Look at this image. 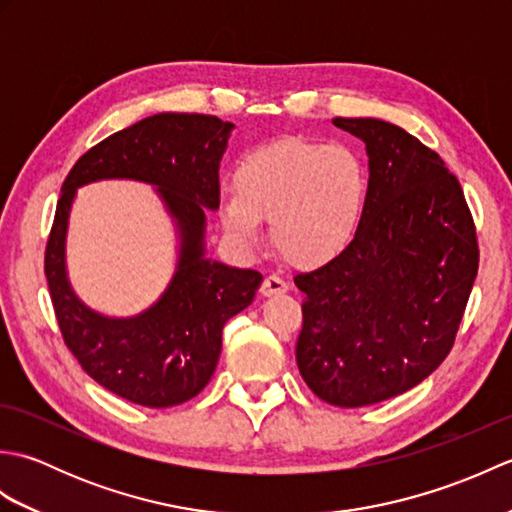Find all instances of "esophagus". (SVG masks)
I'll return each instance as SVG.
<instances>
[{
  "instance_id": "obj_1",
  "label": "esophagus",
  "mask_w": 512,
  "mask_h": 512,
  "mask_svg": "<svg viewBox=\"0 0 512 512\" xmlns=\"http://www.w3.org/2000/svg\"><path fill=\"white\" fill-rule=\"evenodd\" d=\"M288 281L281 279L279 275H268L262 284V295L264 297H275V295H284L288 292Z\"/></svg>"
}]
</instances>
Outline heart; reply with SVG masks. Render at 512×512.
<instances>
[{"instance_id": "obj_1", "label": "heart", "mask_w": 512, "mask_h": 512, "mask_svg": "<svg viewBox=\"0 0 512 512\" xmlns=\"http://www.w3.org/2000/svg\"><path fill=\"white\" fill-rule=\"evenodd\" d=\"M367 202V171L356 151L306 138L262 145L235 165L233 195L220 202V222L237 246L273 242L288 262L323 266L352 244Z\"/></svg>"}]
</instances>
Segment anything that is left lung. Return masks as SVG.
<instances>
[{
    "label": "left lung",
    "mask_w": 512,
    "mask_h": 512,
    "mask_svg": "<svg viewBox=\"0 0 512 512\" xmlns=\"http://www.w3.org/2000/svg\"><path fill=\"white\" fill-rule=\"evenodd\" d=\"M369 158L363 220L339 257L295 277L306 299L297 365L336 407L405 394L436 372L480 266L458 178L416 136L378 118H334Z\"/></svg>",
    "instance_id": "1"
}]
</instances>
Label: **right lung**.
I'll return each mask as SVG.
<instances>
[{
  "label": "right lung",
  "instance_id": "right-lung-1",
  "mask_svg": "<svg viewBox=\"0 0 512 512\" xmlns=\"http://www.w3.org/2000/svg\"><path fill=\"white\" fill-rule=\"evenodd\" d=\"M233 123L204 114H156L83 154L61 187L46 246V279L65 345L85 374L136 405L187 402L209 383L226 321L262 286L257 270L206 257V209L220 206V160ZM99 179L157 187L179 233V262L166 292L134 318H105L75 297L64 237L75 189Z\"/></svg>",
  "mask_w": 512,
  "mask_h": 512
}]
</instances>
